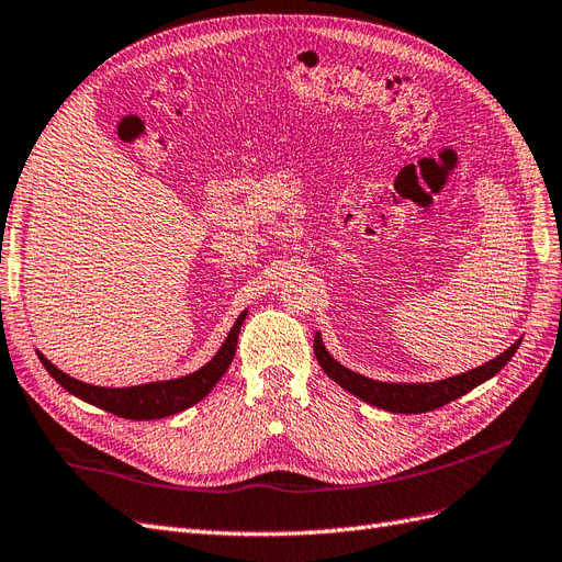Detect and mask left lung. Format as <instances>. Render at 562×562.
<instances>
[{
    "mask_svg": "<svg viewBox=\"0 0 562 562\" xmlns=\"http://www.w3.org/2000/svg\"><path fill=\"white\" fill-rule=\"evenodd\" d=\"M518 346H520V338L509 350H504L499 357L487 361V364L460 375L437 380V383H383V380H373L342 367L340 361H336L329 355V350L324 348L322 336L315 334V357L319 361L322 371L342 390L359 396L361 402L390 413H427L450 404L452 400L472 392L476 385L485 383V380H491L495 373H499L506 364H509Z\"/></svg>",
    "mask_w": 562,
    "mask_h": 562,
    "instance_id": "obj_1",
    "label": "left lung"
}]
</instances>
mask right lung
Returning <instances> with one entry per match:
<instances>
[{
  "instance_id": "add662e5",
  "label": "right lung",
  "mask_w": 562,
  "mask_h": 562,
  "mask_svg": "<svg viewBox=\"0 0 562 562\" xmlns=\"http://www.w3.org/2000/svg\"><path fill=\"white\" fill-rule=\"evenodd\" d=\"M245 317H247V311L240 313V317L235 319L233 329L222 342V348L216 350V355L207 361L205 367L182 378L156 380V383H144L135 387H98L90 383H81V380L60 371L56 364H50L42 352L37 355L44 369L56 378V383H60L69 394L79 396V400H83L86 404L110 411L125 420H160L179 411H187L193 404L205 400L210 390L220 383V378L226 373V369L233 361Z\"/></svg>"
}]
</instances>
